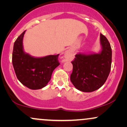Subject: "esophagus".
<instances>
[{"label":"esophagus","instance_id":"1","mask_svg":"<svg viewBox=\"0 0 127 127\" xmlns=\"http://www.w3.org/2000/svg\"><path fill=\"white\" fill-rule=\"evenodd\" d=\"M72 52L70 51H68L66 52V53L65 54V55L64 56L62 62H67V61L70 60L72 57Z\"/></svg>","mask_w":127,"mask_h":127}]
</instances>
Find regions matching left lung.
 <instances>
[{"label":"left lung","instance_id":"1","mask_svg":"<svg viewBox=\"0 0 127 127\" xmlns=\"http://www.w3.org/2000/svg\"><path fill=\"white\" fill-rule=\"evenodd\" d=\"M102 50L99 54L75 55L72 62L70 81L78 90L93 92L103 86L111 69L112 48L107 39L100 34Z\"/></svg>","mask_w":127,"mask_h":127}]
</instances>
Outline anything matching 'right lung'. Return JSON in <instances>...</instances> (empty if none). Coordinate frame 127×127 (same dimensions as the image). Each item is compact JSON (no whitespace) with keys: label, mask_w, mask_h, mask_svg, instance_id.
I'll return each instance as SVG.
<instances>
[{"label":"right lung","mask_w":127,"mask_h":127,"mask_svg":"<svg viewBox=\"0 0 127 127\" xmlns=\"http://www.w3.org/2000/svg\"><path fill=\"white\" fill-rule=\"evenodd\" d=\"M25 32L14 42L12 64L18 79L23 85L32 90H39L50 81L52 72L59 65V55L34 58L23 51V39Z\"/></svg>","instance_id":"obj_1"}]
</instances>
